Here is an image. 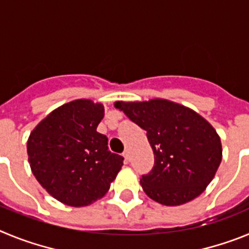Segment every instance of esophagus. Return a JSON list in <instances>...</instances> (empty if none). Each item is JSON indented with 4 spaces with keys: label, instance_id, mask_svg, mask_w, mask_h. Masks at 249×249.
Masks as SVG:
<instances>
[{
    "label": "esophagus",
    "instance_id": "esophagus-1",
    "mask_svg": "<svg viewBox=\"0 0 249 249\" xmlns=\"http://www.w3.org/2000/svg\"><path fill=\"white\" fill-rule=\"evenodd\" d=\"M123 157H124V160L128 162V160H129V151H128V149H126V151L123 152Z\"/></svg>",
    "mask_w": 249,
    "mask_h": 249
}]
</instances>
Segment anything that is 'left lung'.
<instances>
[{
    "label": "left lung",
    "mask_w": 249,
    "mask_h": 249,
    "mask_svg": "<svg viewBox=\"0 0 249 249\" xmlns=\"http://www.w3.org/2000/svg\"><path fill=\"white\" fill-rule=\"evenodd\" d=\"M114 107L147 131L155 166L140 182L149 198L181 206L206 190L222 160L221 138L208 121L164 98L117 101Z\"/></svg>",
    "instance_id": "left-lung-1"
}]
</instances>
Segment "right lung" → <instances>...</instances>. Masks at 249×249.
Segmentation results:
<instances>
[{
  "instance_id": "obj_1",
  "label": "right lung",
  "mask_w": 249,
  "mask_h": 249,
  "mask_svg": "<svg viewBox=\"0 0 249 249\" xmlns=\"http://www.w3.org/2000/svg\"><path fill=\"white\" fill-rule=\"evenodd\" d=\"M105 116L102 103L74 100L47 114L30 133L31 171L53 198L66 206H89L108 192L123 157L108 151L97 132Z\"/></svg>"
}]
</instances>
